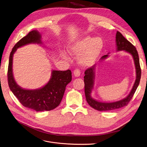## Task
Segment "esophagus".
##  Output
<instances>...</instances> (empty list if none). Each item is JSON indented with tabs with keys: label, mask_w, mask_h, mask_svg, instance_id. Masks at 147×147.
I'll list each match as a JSON object with an SVG mask.
<instances>
[{
	"label": "esophagus",
	"mask_w": 147,
	"mask_h": 147,
	"mask_svg": "<svg viewBox=\"0 0 147 147\" xmlns=\"http://www.w3.org/2000/svg\"><path fill=\"white\" fill-rule=\"evenodd\" d=\"M73 73H74V76L76 77H79L80 76V71L79 69L74 70Z\"/></svg>",
	"instance_id": "obj_1"
}]
</instances>
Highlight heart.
Listing matches in <instances>:
<instances>
[{"label": "heart", "mask_w": 147, "mask_h": 147, "mask_svg": "<svg viewBox=\"0 0 147 147\" xmlns=\"http://www.w3.org/2000/svg\"><path fill=\"white\" fill-rule=\"evenodd\" d=\"M103 48V42L100 38L86 36L68 47V52L73 55L79 56L78 61L83 67L92 66L98 59ZM61 55L66 59L67 55L61 51Z\"/></svg>", "instance_id": "heart-1"}]
</instances>
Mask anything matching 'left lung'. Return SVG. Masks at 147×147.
Returning <instances> with one entry per match:
<instances>
[{
    "label": "left lung",
    "instance_id": "8db88e82",
    "mask_svg": "<svg viewBox=\"0 0 147 147\" xmlns=\"http://www.w3.org/2000/svg\"><path fill=\"white\" fill-rule=\"evenodd\" d=\"M116 44L117 51H125L132 55L136 68V80L131 92L125 98L115 102H101L94 99L91 96V93L94 86V80L95 77L94 70L96 64H94L91 67L87 68L84 72L85 76L84 77V92L86 100L93 108L99 111H112L127 106L132 98L140 84L141 79V70L140 64V59L137 50H136L135 46H134L129 41L127 40L119 31H117L116 35ZM108 56L109 54H107L102 57L100 58V61L106 59L107 57H108Z\"/></svg>",
    "mask_w": 147,
    "mask_h": 147
}]
</instances>
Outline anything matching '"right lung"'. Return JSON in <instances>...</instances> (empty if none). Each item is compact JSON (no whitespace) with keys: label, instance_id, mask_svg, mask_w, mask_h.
<instances>
[{"label":"right lung","instance_id":"right-lung-1","mask_svg":"<svg viewBox=\"0 0 147 147\" xmlns=\"http://www.w3.org/2000/svg\"><path fill=\"white\" fill-rule=\"evenodd\" d=\"M41 35L36 30L29 32L19 41L12 48L9 56L7 80L10 89L25 107L36 112L49 111L61 103L66 86L72 79L71 71L53 70L51 79L42 87L35 90L22 89L16 83L12 71L13 56L19 47L29 44H41Z\"/></svg>","mask_w":147,"mask_h":147}]
</instances>
